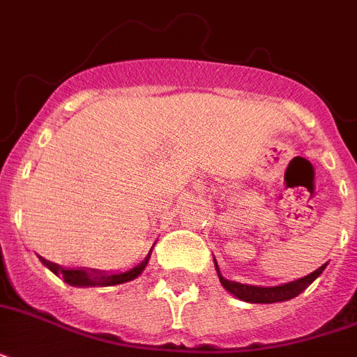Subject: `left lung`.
Segmentation results:
<instances>
[{
	"mask_svg": "<svg viewBox=\"0 0 357 357\" xmlns=\"http://www.w3.org/2000/svg\"><path fill=\"white\" fill-rule=\"evenodd\" d=\"M326 265L328 263H324L315 272H311V274L300 278V280H294V282L274 285V287H261V285H250V283H238L234 282V280H226L220 274V268H218L217 259H215V268H217L218 280L222 283V287L229 294H234L235 298L243 300V302H250V304H274V302H285V300L298 296L304 289L310 287L311 283L321 276L322 271L326 268Z\"/></svg>",
	"mask_w": 357,
	"mask_h": 357,
	"instance_id": "left-lung-1",
	"label": "left lung"
}]
</instances>
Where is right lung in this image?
Returning <instances> with one entry per match:
<instances>
[{"instance_id":"add662e5","label":"right lung","mask_w":357,"mask_h":357,"mask_svg":"<svg viewBox=\"0 0 357 357\" xmlns=\"http://www.w3.org/2000/svg\"><path fill=\"white\" fill-rule=\"evenodd\" d=\"M151 257V250L148 252L144 259L140 261L139 265H135L133 268L122 272H105L96 271V268H64V266L46 261L40 257L42 265L47 266L55 276L63 278L64 282L72 285V287H111V285H120V283L131 282L135 278H139L142 271L148 265V261Z\"/></svg>"}]
</instances>
